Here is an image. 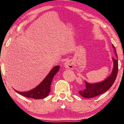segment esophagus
Wrapping results in <instances>:
<instances>
[{"instance_id": "1", "label": "esophagus", "mask_w": 124, "mask_h": 124, "mask_svg": "<svg viewBox=\"0 0 124 124\" xmlns=\"http://www.w3.org/2000/svg\"><path fill=\"white\" fill-rule=\"evenodd\" d=\"M65 68H68V69H72L73 68V64H72V62L70 60H67L65 62L64 64Z\"/></svg>"}]
</instances>
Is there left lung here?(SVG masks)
Returning <instances> with one entry per match:
<instances>
[{
  "label": "left lung",
  "instance_id": "8db88e82",
  "mask_svg": "<svg viewBox=\"0 0 124 124\" xmlns=\"http://www.w3.org/2000/svg\"><path fill=\"white\" fill-rule=\"evenodd\" d=\"M113 47L114 49L116 56L117 57L116 49L113 45ZM112 59H113L114 65H113V71H112L111 74H110V76L107 77L104 81L100 82L89 84L86 81H85L86 88L82 91H79V93L81 96L85 97V98H92V97H96L103 93L111 88L117 78L118 70V64L117 59L113 57Z\"/></svg>",
  "mask_w": 124,
  "mask_h": 124
}]
</instances>
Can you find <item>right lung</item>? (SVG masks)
I'll return each mask as SVG.
<instances>
[{
	"mask_svg": "<svg viewBox=\"0 0 124 124\" xmlns=\"http://www.w3.org/2000/svg\"><path fill=\"white\" fill-rule=\"evenodd\" d=\"M60 70L59 65H56L51 70L48 75L45 77L41 83L31 91L27 92H19L15 90L16 92L23 96L34 99H42L47 97L50 92V86L54 76Z\"/></svg>",
	"mask_w": 124,
	"mask_h": 124,
	"instance_id": "1",
	"label": "right lung"
}]
</instances>
